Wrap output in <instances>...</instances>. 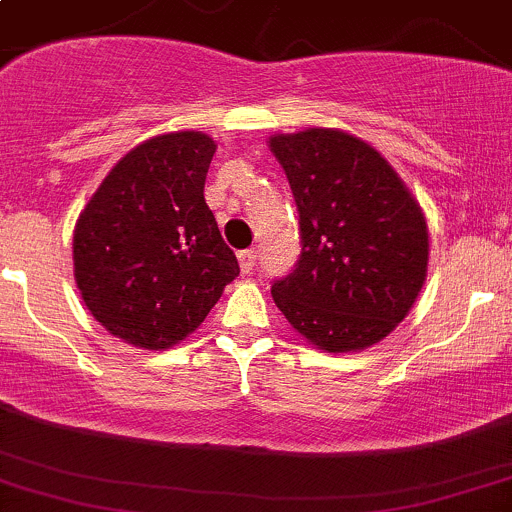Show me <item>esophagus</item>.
<instances>
[{
    "label": "esophagus",
    "mask_w": 512,
    "mask_h": 512,
    "mask_svg": "<svg viewBox=\"0 0 512 512\" xmlns=\"http://www.w3.org/2000/svg\"><path fill=\"white\" fill-rule=\"evenodd\" d=\"M238 262H240V269H243L245 274H250L257 265V250H252L250 247V250L238 252Z\"/></svg>",
    "instance_id": "obj_1"
}]
</instances>
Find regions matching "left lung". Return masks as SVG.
Returning <instances> with one entry per match:
<instances>
[{
	"label": "left lung",
	"mask_w": 512,
	"mask_h": 512,
	"mask_svg": "<svg viewBox=\"0 0 512 512\" xmlns=\"http://www.w3.org/2000/svg\"><path fill=\"white\" fill-rule=\"evenodd\" d=\"M269 150L299 209L301 257L272 284L291 328L323 352L367 350L428 277V221L384 155L338 128L277 133Z\"/></svg>",
	"instance_id": "8db88e82"
}]
</instances>
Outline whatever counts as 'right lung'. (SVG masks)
<instances>
[{"label": "right lung", "mask_w": 512, "mask_h": 512, "mask_svg": "<svg viewBox=\"0 0 512 512\" xmlns=\"http://www.w3.org/2000/svg\"><path fill=\"white\" fill-rule=\"evenodd\" d=\"M216 140L162 133L111 167L75 223L84 306L114 338L170 350L194 333L240 274L204 199Z\"/></svg>", "instance_id": "obj_1"}]
</instances>
